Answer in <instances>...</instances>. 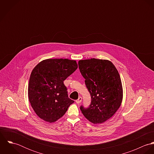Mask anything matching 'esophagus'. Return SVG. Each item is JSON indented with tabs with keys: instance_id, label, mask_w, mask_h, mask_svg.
<instances>
[{
	"instance_id": "34e87169",
	"label": "esophagus",
	"mask_w": 154,
	"mask_h": 154,
	"mask_svg": "<svg viewBox=\"0 0 154 154\" xmlns=\"http://www.w3.org/2000/svg\"><path fill=\"white\" fill-rule=\"evenodd\" d=\"M81 101H82V97H79L78 98V99L76 100V103L77 104H79Z\"/></svg>"
}]
</instances>
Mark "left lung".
<instances>
[{"label":"left lung","mask_w":154,"mask_h":154,"mask_svg":"<svg viewBox=\"0 0 154 154\" xmlns=\"http://www.w3.org/2000/svg\"><path fill=\"white\" fill-rule=\"evenodd\" d=\"M78 65L91 98L88 107L81 106L80 109L91 122L103 123L111 117L121 105L123 89L120 75L107 60H81Z\"/></svg>","instance_id":"obj_1"}]
</instances>
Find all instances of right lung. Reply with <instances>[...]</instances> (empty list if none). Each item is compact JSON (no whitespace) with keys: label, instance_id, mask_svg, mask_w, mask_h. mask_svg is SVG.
<instances>
[{"label":"right lung","instance_id":"obj_1","mask_svg":"<svg viewBox=\"0 0 154 154\" xmlns=\"http://www.w3.org/2000/svg\"><path fill=\"white\" fill-rule=\"evenodd\" d=\"M78 68L75 60L47 59L32 70L28 98L37 115L49 123L62 117L74 101L68 97L63 81Z\"/></svg>","mask_w":154,"mask_h":154}]
</instances>
